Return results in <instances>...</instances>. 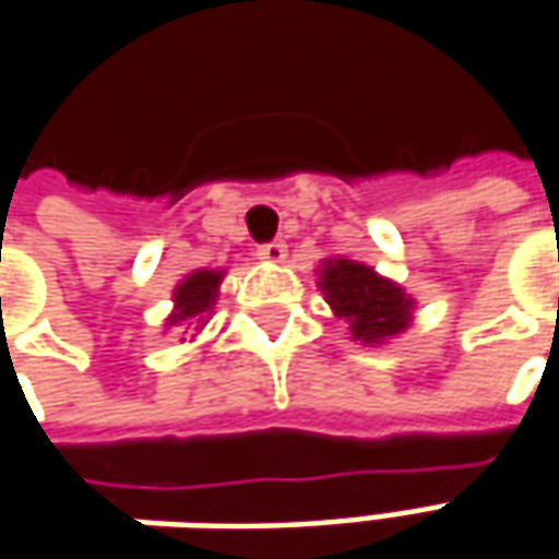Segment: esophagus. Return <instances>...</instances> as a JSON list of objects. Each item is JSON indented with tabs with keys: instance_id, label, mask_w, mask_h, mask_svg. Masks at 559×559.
Listing matches in <instances>:
<instances>
[{
	"instance_id": "obj_1",
	"label": "esophagus",
	"mask_w": 559,
	"mask_h": 559,
	"mask_svg": "<svg viewBox=\"0 0 559 559\" xmlns=\"http://www.w3.org/2000/svg\"><path fill=\"white\" fill-rule=\"evenodd\" d=\"M257 257L265 262H284V257H287V243L284 241L260 243V247H257Z\"/></svg>"
}]
</instances>
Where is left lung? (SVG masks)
I'll list each match as a JSON object with an SVG mask.
<instances>
[{
  "label": "left lung",
  "mask_w": 559,
  "mask_h": 559,
  "mask_svg": "<svg viewBox=\"0 0 559 559\" xmlns=\"http://www.w3.org/2000/svg\"><path fill=\"white\" fill-rule=\"evenodd\" d=\"M321 290L331 309L353 324V337L377 343L405 331L412 318V299L393 281L353 260H334L321 269Z\"/></svg>",
  "instance_id": "obj_1"
}]
</instances>
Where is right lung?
<instances>
[{"mask_svg": "<svg viewBox=\"0 0 559 559\" xmlns=\"http://www.w3.org/2000/svg\"><path fill=\"white\" fill-rule=\"evenodd\" d=\"M222 272H194L176 287V312L169 316V321H185V318H198L203 321V316L210 312L213 299H216V290H219Z\"/></svg>", "mask_w": 559, "mask_h": 559, "instance_id": "right-lung-1", "label": "right lung"}]
</instances>
